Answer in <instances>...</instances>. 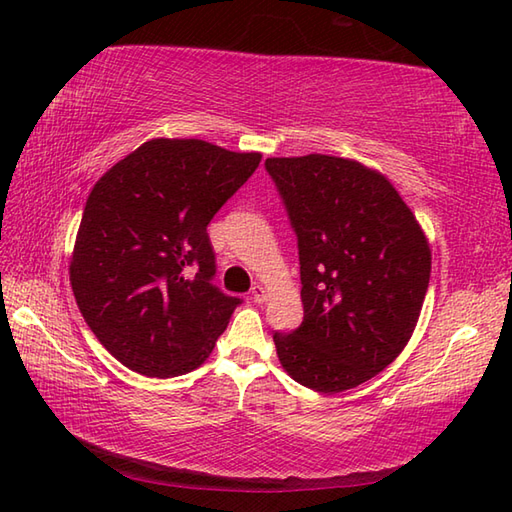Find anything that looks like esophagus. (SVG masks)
Returning <instances> with one entry per match:
<instances>
[{
  "label": "esophagus",
  "mask_w": 512,
  "mask_h": 512,
  "mask_svg": "<svg viewBox=\"0 0 512 512\" xmlns=\"http://www.w3.org/2000/svg\"><path fill=\"white\" fill-rule=\"evenodd\" d=\"M266 299H268V290H266L264 286L257 284V286L253 288V301H255V303H264Z\"/></svg>",
  "instance_id": "34e87169"
}]
</instances>
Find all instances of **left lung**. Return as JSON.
<instances>
[{"label": "left lung", "instance_id": "obj_1", "mask_svg": "<svg viewBox=\"0 0 512 512\" xmlns=\"http://www.w3.org/2000/svg\"><path fill=\"white\" fill-rule=\"evenodd\" d=\"M266 169L297 233L303 321L275 332L281 367L321 394L358 387L405 350L431 275L416 215L383 173L310 154Z\"/></svg>", "mask_w": 512, "mask_h": 512}]
</instances>
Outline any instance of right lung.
Here are the masks:
<instances>
[{
	"label": "right lung",
	"instance_id": "add662e5",
	"mask_svg": "<svg viewBox=\"0 0 512 512\" xmlns=\"http://www.w3.org/2000/svg\"><path fill=\"white\" fill-rule=\"evenodd\" d=\"M259 160V151L237 154L198 138H151L94 184L70 284L116 361L171 378L209 358L239 299L213 286L206 226Z\"/></svg>",
	"mask_w": 512,
	"mask_h": 512
}]
</instances>
